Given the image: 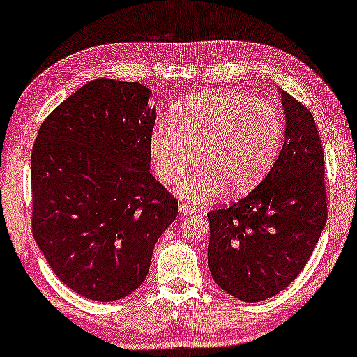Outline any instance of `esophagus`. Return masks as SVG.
<instances>
[{
    "instance_id": "obj_1",
    "label": "esophagus",
    "mask_w": 357,
    "mask_h": 357,
    "mask_svg": "<svg viewBox=\"0 0 357 357\" xmlns=\"http://www.w3.org/2000/svg\"><path fill=\"white\" fill-rule=\"evenodd\" d=\"M179 213H181V215L195 213V208L192 207V205H189V204H181V205H179Z\"/></svg>"
}]
</instances>
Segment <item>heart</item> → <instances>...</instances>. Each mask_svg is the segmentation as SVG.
Returning <instances> with one entry per match:
<instances>
[{
  "instance_id": "obj_1",
  "label": "heart",
  "mask_w": 357,
  "mask_h": 357,
  "mask_svg": "<svg viewBox=\"0 0 357 357\" xmlns=\"http://www.w3.org/2000/svg\"><path fill=\"white\" fill-rule=\"evenodd\" d=\"M174 126L160 121L150 134L155 173L179 188L190 202H208L227 189L245 192L267 169L283 142V119L273 103L233 92H199L181 100L173 109Z\"/></svg>"
}]
</instances>
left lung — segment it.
<instances>
[{
    "instance_id": "1",
    "label": "left lung",
    "mask_w": 357,
    "mask_h": 357,
    "mask_svg": "<svg viewBox=\"0 0 357 357\" xmlns=\"http://www.w3.org/2000/svg\"><path fill=\"white\" fill-rule=\"evenodd\" d=\"M284 144L245 197L207 213L208 267L220 288L244 303L283 291L303 272L327 222L324 149L312 113L281 90Z\"/></svg>"
}]
</instances>
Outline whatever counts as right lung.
<instances>
[{
  "mask_svg": "<svg viewBox=\"0 0 357 357\" xmlns=\"http://www.w3.org/2000/svg\"><path fill=\"white\" fill-rule=\"evenodd\" d=\"M139 82L95 79L53 109L32 149V233L54 275L109 303L142 284L178 200L150 174L157 112Z\"/></svg>",
  "mask_w": 357,
  "mask_h": 357,
  "instance_id": "add662e5",
  "label": "right lung"
}]
</instances>
